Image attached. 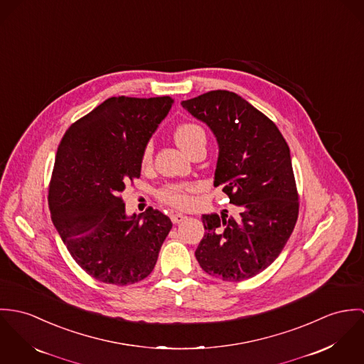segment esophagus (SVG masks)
Here are the masks:
<instances>
[{
  "label": "esophagus",
  "instance_id": "esophagus-1",
  "mask_svg": "<svg viewBox=\"0 0 364 364\" xmlns=\"http://www.w3.org/2000/svg\"><path fill=\"white\" fill-rule=\"evenodd\" d=\"M170 219H171V222H173V223H180V222L186 220V219H187V216H186L184 213L174 212V213H171V215H170Z\"/></svg>",
  "mask_w": 364,
  "mask_h": 364
}]
</instances>
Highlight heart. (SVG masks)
Wrapping results in <instances>:
<instances>
[{"label": "heart", "mask_w": 364, "mask_h": 364, "mask_svg": "<svg viewBox=\"0 0 364 364\" xmlns=\"http://www.w3.org/2000/svg\"><path fill=\"white\" fill-rule=\"evenodd\" d=\"M174 139L184 152L190 154L197 145L206 141V136L201 125L196 122H181L174 129ZM151 161H152V145L148 144L142 152V163L149 164ZM193 190L194 187L188 184H168L159 191V198L174 206H187L191 201L190 193Z\"/></svg>", "instance_id": "b5f03b06"}]
</instances>
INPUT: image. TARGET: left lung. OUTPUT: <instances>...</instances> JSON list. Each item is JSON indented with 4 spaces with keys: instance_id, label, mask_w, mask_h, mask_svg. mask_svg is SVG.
<instances>
[{
    "instance_id": "obj_1",
    "label": "left lung",
    "mask_w": 364,
    "mask_h": 364,
    "mask_svg": "<svg viewBox=\"0 0 364 364\" xmlns=\"http://www.w3.org/2000/svg\"><path fill=\"white\" fill-rule=\"evenodd\" d=\"M181 106L213 132L219 148L213 186L237 206V216L202 215L206 232L197 261L226 282L252 278L278 258L297 220L289 146L274 122L233 92L212 90Z\"/></svg>"
}]
</instances>
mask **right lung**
Segmentation results:
<instances>
[{
	"label": "right lung",
	"mask_w": 364,
	"mask_h": 364,
	"mask_svg": "<svg viewBox=\"0 0 364 364\" xmlns=\"http://www.w3.org/2000/svg\"><path fill=\"white\" fill-rule=\"evenodd\" d=\"M174 100L110 97L65 132L48 190L51 220L71 257L100 282L132 284L155 268L171 220L149 208L128 216L120 194Z\"/></svg>",
	"instance_id": "add662e5"
}]
</instances>
